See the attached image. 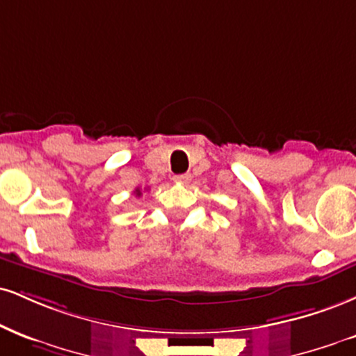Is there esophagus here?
<instances>
[{"instance_id":"esophagus-1","label":"esophagus","mask_w":356,"mask_h":356,"mask_svg":"<svg viewBox=\"0 0 356 356\" xmlns=\"http://www.w3.org/2000/svg\"><path fill=\"white\" fill-rule=\"evenodd\" d=\"M174 182H175V184H189V182H191V175H189V174L175 175Z\"/></svg>"}]
</instances>
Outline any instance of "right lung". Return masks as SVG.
Instances as JSON below:
<instances>
[{"instance_id": "obj_1", "label": "right lung", "mask_w": 356, "mask_h": 356, "mask_svg": "<svg viewBox=\"0 0 356 356\" xmlns=\"http://www.w3.org/2000/svg\"><path fill=\"white\" fill-rule=\"evenodd\" d=\"M136 194H137V195H140V191H139V189H136Z\"/></svg>"}]
</instances>
